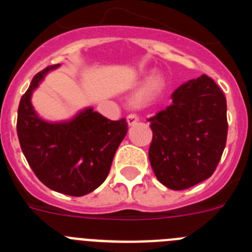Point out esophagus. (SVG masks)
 <instances>
[{
    "instance_id": "obj_1",
    "label": "esophagus",
    "mask_w": 252,
    "mask_h": 252,
    "mask_svg": "<svg viewBox=\"0 0 252 252\" xmlns=\"http://www.w3.org/2000/svg\"><path fill=\"white\" fill-rule=\"evenodd\" d=\"M126 120H127V124L130 125V126H132V125H135L139 121V117H137V115H135V113H130Z\"/></svg>"
}]
</instances>
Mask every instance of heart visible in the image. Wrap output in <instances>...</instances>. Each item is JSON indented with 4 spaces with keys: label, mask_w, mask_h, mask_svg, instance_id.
<instances>
[{
    "label": "heart",
    "mask_w": 252,
    "mask_h": 252,
    "mask_svg": "<svg viewBox=\"0 0 252 252\" xmlns=\"http://www.w3.org/2000/svg\"><path fill=\"white\" fill-rule=\"evenodd\" d=\"M162 86V79L159 77V75H154L149 79L148 83L145 84V87L140 91V93L137 94V102H142L146 101V99L151 98L161 88Z\"/></svg>",
    "instance_id": "b5f03b06"
}]
</instances>
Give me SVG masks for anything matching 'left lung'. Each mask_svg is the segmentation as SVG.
Segmentation results:
<instances>
[{
    "label": "left lung",
    "mask_w": 252,
    "mask_h": 252,
    "mask_svg": "<svg viewBox=\"0 0 252 252\" xmlns=\"http://www.w3.org/2000/svg\"><path fill=\"white\" fill-rule=\"evenodd\" d=\"M223 92L206 74L178 87L171 103L149 119L151 168L160 183L183 190L208 179L221 160L227 140Z\"/></svg>",
    "instance_id": "1"
}]
</instances>
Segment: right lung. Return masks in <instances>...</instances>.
Segmentation results:
<instances>
[{"instance_id":"add662e5","label":"right lung","mask_w":252,"mask_h":252,"mask_svg":"<svg viewBox=\"0 0 252 252\" xmlns=\"http://www.w3.org/2000/svg\"><path fill=\"white\" fill-rule=\"evenodd\" d=\"M51 65L37 73L21 97L17 136L39 180L55 192L81 197L98 188L110 173L115 153L127 132L125 119L111 121L92 107L72 120L49 122L35 112L31 95Z\"/></svg>"}]
</instances>
